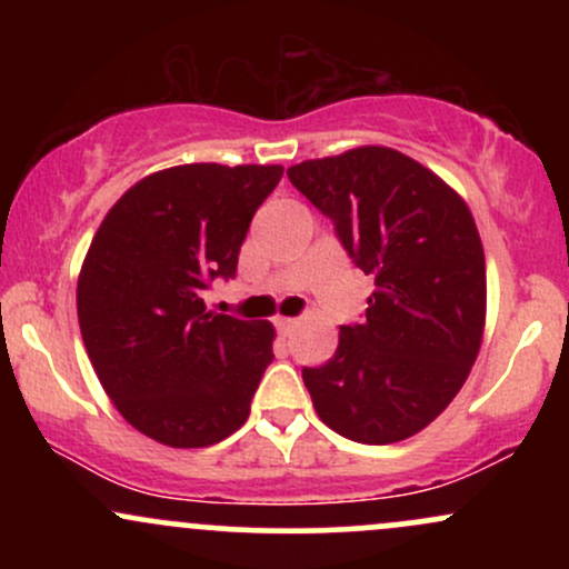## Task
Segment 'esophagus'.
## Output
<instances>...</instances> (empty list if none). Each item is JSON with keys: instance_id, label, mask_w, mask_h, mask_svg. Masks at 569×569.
Returning a JSON list of instances; mask_svg holds the SVG:
<instances>
[{"instance_id": "obj_1", "label": "esophagus", "mask_w": 569, "mask_h": 569, "mask_svg": "<svg viewBox=\"0 0 569 569\" xmlns=\"http://www.w3.org/2000/svg\"><path fill=\"white\" fill-rule=\"evenodd\" d=\"M276 329H278L280 337H291V331L297 329V318H278Z\"/></svg>"}]
</instances>
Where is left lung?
Returning a JSON list of instances; mask_svg holds the SVG:
<instances>
[{
  "instance_id": "8db88e82",
  "label": "left lung",
  "mask_w": 569,
  "mask_h": 569,
  "mask_svg": "<svg viewBox=\"0 0 569 569\" xmlns=\"http://www.w3.org/2000/svg\"><path fill=\"white\" fill-rule=\"evenodd\" d=\"M289 179L377 286L363 321L339 326L335 356L302 369L312 407L350 441L409 439L449 407L479 356L487 270L471 211L388 147L305 160Z\"/></svg>"
}]
</instances>
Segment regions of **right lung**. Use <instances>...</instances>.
Masks as SVG:
<instances>
[{
	"label": "right lung",
	"instance_id": "add662e5",
	"mask_svg": "<svg viewBox=\"0 0 569 569\" xmlns=\"http://www.w3.org/2000/svg\"><path fill=\"white\" fill-rule=\"evenodd\" d=\"M280 176V166H176L130 187L98 227L77 283L82 342L117 411L149 439L211 447L248 420L276 331L208 312L202 291L234 278Z\"/></svg>",
	"mask_w": 569,
	"mask_h": 569
}]
</instances>
